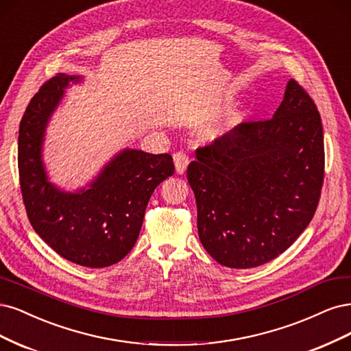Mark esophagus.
Instances as JSON below:
<instances>
[{
	"label": "esophagus",
	"mask_w": 351,
	"mask_h": 351,
	"mask_svg": "<svg viewBox=\"0 0 351 351\" xmlns=\"http://www.w3.org/2000/svg\"><path fill=\"white\" fill-rule=\"evenodd\" d=\"M173 162H175V169H176V173L182 175L186 171V166L189 163L188 156L182 152H178L173 154Z\"/></svg>",
	"instance_id": "1"
}]
</instances>
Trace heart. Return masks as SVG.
Returning a JSON list of instances; mask_svg holds the SVG:
<instances>
[{
	"instance_id": "heart-1",
	"label": "heart",
	"mask_w": 351,
	"mask_h": 351,
	"mask_svg": "<svg viewBox=\"0 0 351 351\" xmlns=\"http://www.w3.org/2000/svg\"><path fill=\"white\" fill-rule=\"evenodd\" d=\"M234 123V119L233 118H229V119H226L224 122H221V123H214V125H211L210 128H207L206 130V135H207V138H217V137H220V135H223L226 131H228L232 125Z\"/></svg>"
}]
</instances>
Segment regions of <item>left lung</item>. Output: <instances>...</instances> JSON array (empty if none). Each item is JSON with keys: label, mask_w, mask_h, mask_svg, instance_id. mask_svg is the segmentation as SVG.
I'll list each match as a JSON object with an SVG mask.
<instances>
[{"label": "left lung", "mask_w": 351, "mask_h": 351, "mask_svg": "<svg viewBox=\"0 0 351 351\" xmlns=\"http://www.w3.org/2000/svg\"><path fill=\"white\" fill-rule=\"evenodd\" d=\"M195 156L186 176L198 236L219 264L263 265L308 228L324 184V130L296 80L287 83L273 118L242 122Z\"/></svg>", "instance_id": "left-lung-1"}]
</instances>
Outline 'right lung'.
I'll use <instances>...</instances> for the list:
<instances>
[{"label":"right lung","instance_id":"right-lung-1","mask_svg":"<svg viewBox=\"0 0 351 351\" xmlns=\"http://www.w3.org/2000/svg\"><path fill=\"white\" fill-rule=\"evenodd\" d=\"M80 75L58 73L32 97L19 130L20 188L32 228L69 261L104 268L119 263L140 234L156 186L175 172L171 154L125 149L87 188L65 192L48 180L42 144L48 121L70 83Z\"/></svg>","mask_w":351,"mask_h":351}]
</instances>
